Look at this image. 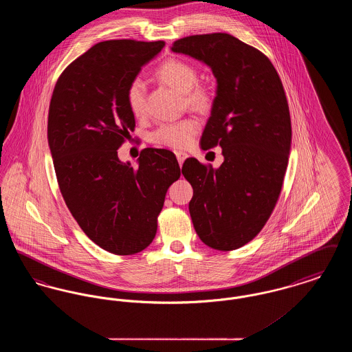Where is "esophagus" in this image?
I'll return each mask as SVG.
<instances>
[{"instance_id": "obj_1", "label": "esophagus", "mask_w": 352, "mask_h": 352, "mask_svg": "<svg viewBox=\"0 0 352 352\" xmlns=\"http://www.w3.org/2000/svg\"><path fill=\"white\" fill-rule=\"evenodd\" d=\"M175 155H177V160H178V162H179V165H181V166L184 165L186 158L188 157V154H187V153H184V151H175Z\"/></svg>"}]
</instances>
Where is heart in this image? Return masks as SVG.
Returning <instances> with one entry per match:
<instances>
[{
  "instance_id": "1",
  "label": "heart",
  "mask_w": 352,
  "mask_h": 352,
  "mask_svg": "<svg viewBox=\"0 0 352 352\" xmlns=\"http://www.w3.org/2000/svg\"><path fill=\"white\" fill-rule=\"evenodd\" d=\"M157 78L164 83L186 95L187 104L197 111H204L211 104V94L207 88L197 85L198 72L190 63L170 59L157 69ZM126 101L134 116H142L146 108V87L141 79H134L126 89ZM199 131V122L195 118H184L174 122L161 124L153 133L151 141L157 145L173 149H184L194 141Z\"/></svg>"
}]
</instances>
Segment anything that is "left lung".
<instances>
[{
	"instance_id": "obj_1",
	"label": "left lung",
	"mask_w": 352,
	"mask_h": 352,
	"mask_svg": "<svg viewBox=\"0 0 352 352\" xmlns=\"http://www.w3.org/2000/svg\"><path fill=\"white\" fill-rule=\"evenodd\" d=\"M171 51L211 68L217 96L201 134L204 151L221 146L220 168L186 160L194 194L188 210L201 241L234 251L258 234L278 201L287 166L292 124L281 79L272 62L226 33L178 39Z\"/></svg>"
}]
</instances>
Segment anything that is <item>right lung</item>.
Here are the masks:
<instances>
[{"label":"right lung","instance_id":"1","mask_svg":"<svg viewBox=\"0 0 352 352\" xmlns=\"http://www.w3.org/2000/svg\"><path fill=\"white\" fill-rule=\"evenodd\" d=\"M164 46L100 42L62 72L51 98L47 138L63 199L84 234L121 256L151 244L166 191L181 177L166 149H144L137 168L118 155L135 125L126 89Z\"/></svg>","mask_w":352,"mask_h":352}]
</instances>
